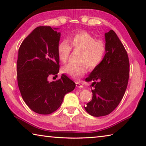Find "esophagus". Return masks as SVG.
<instances>
[{
	"label": "esophagus",
	"instance_id": "obj_1",
	"mask_svg": "<svg viewBox=\"0 0 146 146\" xmlns=\"http://www.w3.org/2000/svg\"><path fill=\"white\" fill-rule=\"evenodd\" d=\"M76 86L77 88H83V85L81 84L80 82H76Z\"/></svg>",
	"mask_w": 146,
	"mask_h": 146
}]
</instances>
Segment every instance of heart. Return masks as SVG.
Instances as JSON below:
<instances>
[{"label":"heart","mask_w":146,"mask_h":146,"mask_svg":"<svg viewBox=\"0 0 146 146\" xmlns=\"http://www.w3.org/2000/svg\"><path fill=\"white\" fill-rule=\"evenodd\" d=\"M81 50L79 56L80 64L70 63L64 66L62 71L73 79L78 80L87 71H92L100 65L107 52L105 41L96 39L95 36L84 31L77 32L67 40L59 43L57 53L59 60L63 63L68 61L72 50Z\"/></svg>","instance_id":"b5f03b06"}]
</instances>
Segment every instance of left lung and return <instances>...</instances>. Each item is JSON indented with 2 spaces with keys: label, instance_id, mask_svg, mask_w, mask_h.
I'll return each mask as SVG.
<instances>
[{
  "label": "left lung",
  "instance_id": "left-lung-1",
  "mask_svg": "<svg viewBox=\"0 0 146 146\" xmlns=\"http://www.w3.org/2000/svg\"><path fill=\"white\" fill-rule=\"evenodd\" d=\"M107 52L103 61L86 78L93 83V97L85 110L93 117L110 114L122 100L129 75L127 53L113 30L105 33Z\"/></svg>",
  "mask_w": 146,
  "mask_h": 146
}]
</instances>
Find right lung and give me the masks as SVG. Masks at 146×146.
<instances>
[{
	"label": "right lung",
	"mask_w": 146,
	"mask_h": 146,
	"mask_svg": "<svg viewBox=\"0 0 146 146\" xmlns=\"http://www.w3.org/2000/svg\"><path fill=\"white\" fill-rule=\"evenodd\" d=\"M54 29L50 26L33 29L20 46L17 62L22 97L32 111L40 115L57 110L64 95L75 88V83L64 74L56 81L48 80L50 75H56L60 67L57 47L60 33Z\"/></svg>",
	"instance_id": "right-lung-1"
}]
</instances>
